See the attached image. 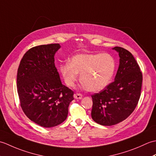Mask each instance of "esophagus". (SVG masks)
Wrapping results in <instances>:
<instances>
[{
	"label": "esophagus",
	"mask_w": 156,
	"mask_h": 156,
	"mask_svg": "<svg viewBox=\"0 0 156 156\" xmlns=\"http://www.w3.org/2000/svg\"><path fill=\"white\" fill-rule=\"evenodd\" d=\"M74 97L76 99H82V95L80 93H76L74 95Z\"/></svg>",
	"instance_id": "34e87169"
}]
</instances>
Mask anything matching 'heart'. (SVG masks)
I'll return each mask as SVG.
<instances>
[{
  "label": "heart",
  "instance_id": "heart-1",
  "mask_svg": "<svg viewBox=\"0 0 156 156\" xmlns=\"http://www.w3.org/2000/svg\"><path fill=\"white\" fill-rule=\"evenodd\" d=\"M115 61L108 54H80L59 66V72L69 87L80 80L88 90H101L110 84L115 70Z\"/></svg>",
  "mask_w": 156,
  "mask_h": 156
}]
</instances>
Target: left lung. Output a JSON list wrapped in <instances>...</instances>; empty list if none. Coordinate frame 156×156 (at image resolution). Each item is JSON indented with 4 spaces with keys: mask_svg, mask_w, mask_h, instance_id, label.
I'll list each match as a JSON object with an SVG mask.
<instances>
[{
    "mask_svg": "<svg viewBox=\"0 0 156 156\" xmlns=\"http://www.w3.org/2000/svg\"><path fill=\"white\" fill-rule=\"evenodd\" d=\"M119 66L115 80L98 93L92 94L91 116L101 125L111 126L127 119L135 110L141 96L143 76L133 55L121 47Z\"/></svg>",
    "mask_w": 156,
    "mask_h": 156,
    "instance_id": "1",
    "label": "left lung"
}]
</instances>
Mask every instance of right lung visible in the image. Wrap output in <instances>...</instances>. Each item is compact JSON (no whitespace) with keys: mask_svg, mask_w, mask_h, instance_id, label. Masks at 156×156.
I'll return each mask as SVG.
<instances>
[{"mask_svg":"<svg viewBox=\"0 0 156 156\" xmlns=\"http://www.w3.org/2000/svg\"><path fill=\"white\" fill-rule=\"evenodd\" d=\"M59 44L31 48L20 62L16 87L20 104L25 115L44 127L64 122L74 92L63 85L55 66L54 55Z\"/></svg>","mask_w":156,"mask_h":156,"instance_id":"1","label":"right lung"}]
</instances>
